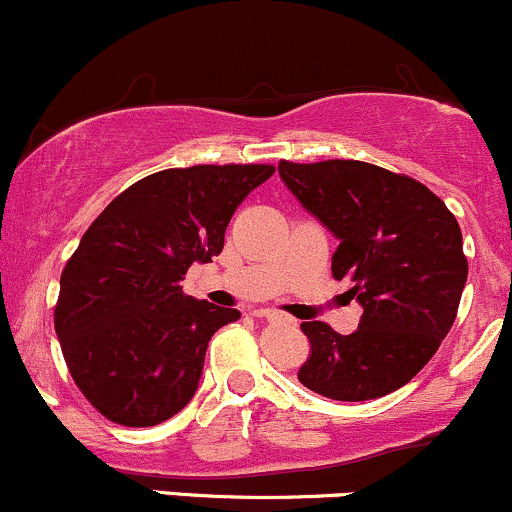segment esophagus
Listing matches in <instances>:
<instances>
[{
	"label": "esophagus",
	"mask_w": 512,
	"mask_h": 512,
	"mask_svg": "<svg viewBox=\"0 0 512 512\" xmlns=\"http://www.w3.org/2000/svg\"><path fill=\"white\" fill-rule=\"evenodd\" d=\"M257 318H265L269 323H282V320H289L282 311H274V308H262V311H255Z\"/></svg>",
	"instance_id": "obj_1"
}]
</instances>
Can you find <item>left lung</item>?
<instances>
[{
  "instance_id": "8db88e82",
  "label": "left lung",
  "mask_w": 512,
  "mask_h": 512,
  "mask_svg": "<svg viewBox=\"0 0 512 512\" xmlns=\"http://www.w3.org/2000/svg\"><path fill=\"white\" fill-rule=\"evenodd\" d=\"M279 177L338 238L333 277H350L347 294L362 306L350 335L320 320L301 323L311 355L299 381L333 401L401 389L457 318L469 274L457 218L425 184L369 162L282 160Z\"/></svg>"
}]
</instances>
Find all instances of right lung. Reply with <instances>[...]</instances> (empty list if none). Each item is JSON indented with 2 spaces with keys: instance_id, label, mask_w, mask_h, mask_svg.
I'll return each mask as SVG.
<instances>
[{
  "instance_id": "obj_1",
  "label": "right lung",
  "mask_w": 512,
  "mask_h": 512,
  "mask_svg": "<svg viewBox=\"0 0 512 512\" xmlns=\"http://www.w3.org/2000/svg\"><path fill=\"white\" fill-rule=\"evenodd\" d=\"M272 165H194L143 177L99 213L67 260L55 303L63 357L104 418L165 423L192 401L211 335L240 318L179 282L221 255L243 199Z\"/></svg>"
}]
</instances>
